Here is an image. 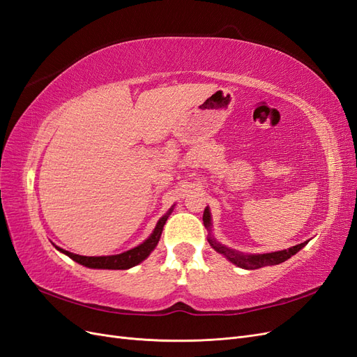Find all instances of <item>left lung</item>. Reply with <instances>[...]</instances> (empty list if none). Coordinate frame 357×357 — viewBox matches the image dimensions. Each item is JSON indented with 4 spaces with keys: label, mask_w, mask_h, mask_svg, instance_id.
<instances>
[{
    "label": "left lung",
    "mask_w": 357,
    "mask_h": 357,
    "mask_svg": "<svg viewBox=\"0 0 357 357\" xmlns=\"http://www.w3.org/2000/svg\"><path fill=\"white\" fill-rule=\"evenodd\" d=\"M202 220H204V225L205 228H207L208 231L210 229V211H208V207L205 208L204 211V215H202ZM208 243L213 245V248L215 252H219L222 255H225L226 257L229 259V261L232 264H235L236 266H241V268H245V269H257V268H262V266H268V265H278L282 264L284 261H287L289 257L294 256L295 253H298L302 247H304L307 243H301L298 245H294L290 247L289 250H282V252H274V253H265V255H243V253H238L232 250V248H228L222 245L220 243L215 241L213 236H210L208 238Z\"/></svg>",
    "instance_id": "8db88e82"
}]
</instances>
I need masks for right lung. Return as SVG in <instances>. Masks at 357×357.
Listing matches in <instances>:
<instances>
[{"mask_svg":"<svg viewBox=\"0 0 357 357\" xmlns=\"http://www.w3.org/2000/svg\"><path fill=\"white\" fill-rule=\"evenodd\" d=\"M168 219V214L164 215L162 218L156 228L153 231V234L149 236V238L143 243L139 244L138 247L132 248V250H128L125 253H121V255H114V256H80V255H74V253H70L67 250H63V248H59L56 247L59 252L66 253L68 257H71L73 261L79 262L80 265H84L88 268H100V269H128V268H132L135 265H138L139 262H143L144 259L152 253L153 248L156 247L159 238H160V234H162V229H164V225Z\"/></svg>","mask_w":357,"mask_h":357,"instance_id":"add662e5","label":"right lung"}]
</instances>
